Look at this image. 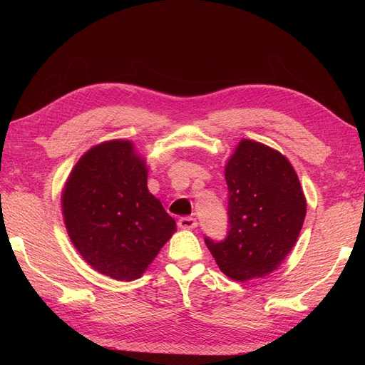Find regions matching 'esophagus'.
I'll list each match as a JSON object with an SVG mask.
<instances>
[{
  "mask_svg": "<svg viewBox=\"0 0 365 365\" xmlns=\"http://www.w3.org/2000/svg\"><path fill=\"white\" fill-rule=\"evenodd\" d=\"M178 225H180V228H184V230H192L197 225V222H196V219L192 216H182L178 220Z\"/></svg>",
  "mask_w": 365,
  "mask_h": 365,
  "instance_id": "esophagus-1",
  "label": "esophagus"
}]
</instances>
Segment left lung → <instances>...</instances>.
Instances as JSON below:
<instances>
[{
	"label": "left lung",
	"instance_id": "obj_1",
	"mask_svg": "<svg viewBox=\"0 0 365 365\" xmlns=\"http://www.w3.org/2000/svg\"><path fill=\"white\" fill-rule=\"evenodd\" d=\"M228 231L205 237L219 269L235 282L264 277L295 245L306 216L300 181L288 158L257 141L242 140L227 163Z\"/></svg>",
	"mask_w": 365,
	"mask_h": 365
}]
</instances>
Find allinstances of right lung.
<instances>
[{
  "label": "right lung",
  "mask_w": 365,
  "mask_h": 365,
  "mask_svg": "<svg viewBox=\"0 0 365 365\" xmlns=\"http://www.w3.org/2000/svg\"><path fill=\"white\" fill-rule=\"evenodd\" d=\"M62 210L76 250L115 280L138 279L176 230L148 190L145 160L125 140L85 153L65 184Z\"/></svg>",
  "instance_id": "1"
}]
</instances>
